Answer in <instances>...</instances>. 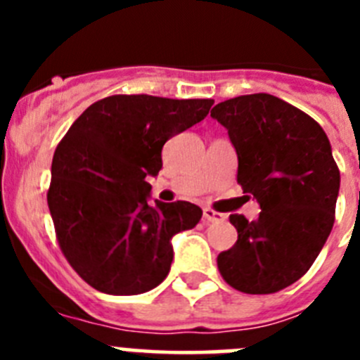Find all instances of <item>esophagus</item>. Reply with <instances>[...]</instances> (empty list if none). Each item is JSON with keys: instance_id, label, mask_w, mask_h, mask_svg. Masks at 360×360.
<instances>
[{"instance_id": "obj_1", "label": "esophagus", "mask_w": 360, "mask_h": 360, "mask_svg": "<svg viewBox=\"0 0 360 360\" xmlns=\"http://www.w3.org/2000/svg\"><path fill=\"white\" fill-rule=\"evenodd\" d=\"M203 219H205L207 224H221V221H225V216L212 211V209H203Z\"/></svg>"}]
</instances>
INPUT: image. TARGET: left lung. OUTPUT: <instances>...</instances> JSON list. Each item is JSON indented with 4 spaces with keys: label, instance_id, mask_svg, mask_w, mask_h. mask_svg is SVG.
Wrapping results in <instances>:
<instances>
[{
    "label": "left lung",
    "instance_id": "8db88e82",
    "mask_svg": "<svg viewBox=\"0 0 360 360\" xmlns=\"http://www.w3.org/2000/svg\"><path fill=\"white\" fill-rule=\"evenodd\" d=\"M238 155V184L262 207L249 221L231 214L238 241L219 252L225 281L245 294H274L307 274L335 221L341 174L328 136L292 104L240 95L211 111Z\"/></svg>",
    "mask_w": 360,
    "mask_h": 360
}]
</instances>
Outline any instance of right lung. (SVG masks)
<instances>
[{
	"mask_svg": "<svg viewBox=\"0 0 360 360\" xmlns=\"http://www.w3.org/2000/svg\"><path fill=\"white\" fill-rule=\"evenodd\" d=\"M212 98L111 95L82 111L52 160L49 209L72 269L95 290L144 294L169 274L173 240L202 209L191 202L149 205L148 176L162 169L171 136L207 117Z\"/></svg>",
	"mask_w": 360,
	"mask_h": 360,
	"instance_id": "add662e5",
	"label": "right lung"
}]
</instances>
